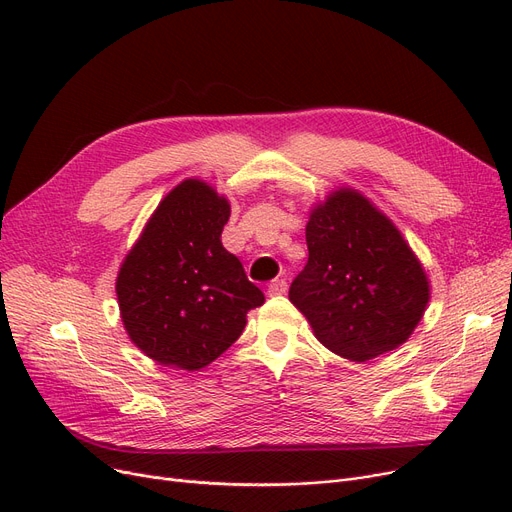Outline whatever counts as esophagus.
<instances>
[{"label": "esophagus", "mask_w": 512, "mask_h": 512, "mask_svg": "<svg viewBox=\"0 0 512 512\" xmlns=\"http://www.w3.org/2000/svg\"><path fill=\"white\" fill-rule=\"evenodd\" d=\"M286 290H288V284L284 278H276L270 282V286H267V294H270V297H280V294H284Z\"/></svg>", "instance_id": "1"}]
</instances>
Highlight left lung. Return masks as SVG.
<instances>
[{
  "instance_id": "8db88e82",
  "label": "left lung",
  "mask_w": 512,
  "mask_h": 512,
  "mask_svg": "<svg viewBox=\"0 0 512 512\" xmlns=\"http://www.w3.org/2000/svg\"><path fill=\"white\" fill-rule=\"evenodd\" d=\"M307 247L288 299L321 344L369 361L411 336L429 299L427 278L405 238L365 197L344 188L315 207Z\"/></svg>"
}]
</instances>
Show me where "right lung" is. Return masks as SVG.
I'll return each mask as SVG.
<instances>
[{
    "label": "right lung",
    "mask_w": 512,
    "mask_h": 512,
    "mask_svg": "<svg viewBox=\"0 0 512 512\" xmlns=\"http://www.w3.org/2000/svg\"><path fill=\"white\" fill-rule=\"evenodd\" d=\"M230 205L211 186L184 180L159 203L120 267L124 328L161 365L197 371L245 330L263 292L222 245Z\"/></svg>",
    "instance_id": "add662e5"
}]
</instances>
